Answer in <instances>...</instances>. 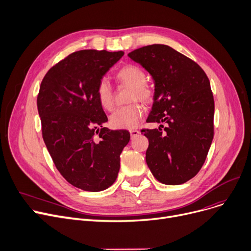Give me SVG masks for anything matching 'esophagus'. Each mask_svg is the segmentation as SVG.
Returning <instances> with one entry per match:
<instances>
[{
	"mask_svg": "<svg viewBox=\"0 0 251 251\" xmlns=\"http://www.w3.org/2000/svg\"><path fill=\"white\" fill-rule=\"evenodd\" d=\"M129 134H130V137L135 138V137L140 135V132H139V130H137V129H130L129 130Z\"/></svg>",
	"mask_w": 251,
	"mask_h": 251,
	"instance_id": "1",
	"label": "esophagus"
}]
</instances>
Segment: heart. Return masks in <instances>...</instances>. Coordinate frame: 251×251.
<instances>
[{"mask_svg":"<svg viewBox=\"0 0 251 251\" xmlns=\"http://www.w3.org/2000/svg\"><path fill=\"white\" fill-rule=\"evenodd\" d=\"M117 80L124 85L132 87L130 101L140 100L148 103L153 98V90L145 81L146 75L141 67L137 65H126L118 70L116 74ZM97 96L100 105L105 110H111L114 105L113 91L107 79L100 80L97 87ZM144 108L139 103L121 107L110 116V124L115 128L133 129L136 128L142 118Z\"/></svg>","mask_w":251,"mask_h":251,"instance_id":"heart-1","label":"heart"}]
</instances>
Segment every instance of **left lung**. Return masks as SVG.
<instances>
[{
  "mask_svg": "<svg viewBox=\"0 0 251 251\" xmlns=\"http://www.w3.org/2000/svg\"><path fill=\"white\" fill-rule=\"evenodd\" d=\"M127 56L148 71L155 85L147 122L160 126L142 130L149 140L148 168L162 184H184L202 168L213 139L208 77L196 62L166 45L139 48Z\"/></svg>",
  "mask_w": 251,
  "mask_h": 251,
  "instance_id": "1",
  "label": "left lung"
}]
</instances>
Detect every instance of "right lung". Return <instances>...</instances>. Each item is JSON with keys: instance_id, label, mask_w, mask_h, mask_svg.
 <instances>
[{"instance_id": "1", "label": "right lung", "mask_w": 251, "mask_h": 251, "mask_svg": "<svg viewBox=\"0 0 251 251\" xmlns=\"http://www.w3.org/2000/svg\"><path fill=\"white\" fill-rule=\"evenodd\" d=\"M123 51L81 50L68 55L45 75L38 96L43 139L65 180L90 192L109 188L129 142L125 129L104 127L97 87L124 56Z\"/></svg>"}]
</instances>
